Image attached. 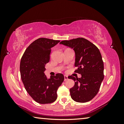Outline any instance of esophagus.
<instances>
[{
    "instance_id": "obj_1",
    "label": "esophagus",
    "mask_w": 124,
    "mask_h": 124,
    "mask_svg": "<svg viewBox=\"0 0 124 124\" xmlns=\"http://www.w3.org/2000/svg\"><path fill=\"white\" fill-rule=\"evenodd\" d=\"M64 81H67V80H68V77H67V75H64Z\"/></svg>"
}]
</instances>
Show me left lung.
Listing matches in <instances>:
<instances>
[{"mask_svg":"<svg viewBox=\"0 0 124 124\" xmlns=\"http://www.w3.org/2000/svg\"><path fill=\"white\" fill-rule=\"evenodd\" d=\"M60 44L74 50L75 67L78 68L74 72L81 75L80 78L68 77L75 81L70 89L71 97L77 102L90 101L97 94L104 79V64L99 49L83 38L63 40Z\"/></svg>","mask_w":124,"mask_h":124,"instance_id":"left-lung-1","label":"left lung"}]
</instances>
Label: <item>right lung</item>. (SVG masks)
<instances>
[{"mask_svg":"<svg viewBox=\"0 0 124 124\" xmlns=\"http://www.w3.org/2000/svg\"><path fill=\"white\" fill-rule=\"evenodd\" d=\"M60 41L44 38L35 40L25 50L21 60V77L25 89L39 103L48 104L55 101L58 88L64 80L61 73L51 76L49 79L44 74L51 48Z\"/></svg>","mask_w":124,"mask_h":124,"instance_id":"add662e5","label":"right lung"}]
</instances>
